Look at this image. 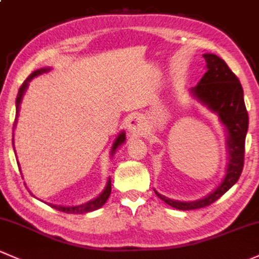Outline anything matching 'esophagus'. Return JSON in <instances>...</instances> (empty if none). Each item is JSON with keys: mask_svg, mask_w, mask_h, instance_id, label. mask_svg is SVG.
Instances as JSON below:
<instances>
[{"mask_svg": "<svg viewBox=\"0 0 259 259\" xmlns=\"http://www.w3.org/2000/svg\"><path fill=\"white\" fill-rule=\"evenodd\" d=\"M143 130V122L140 116H132L128 121V131L130 132H140Z\"/></svg>", "mask_w": 259, "mask_h": 259, "instance_id": "34e87169", "label": "esophagus"}]
</instances>
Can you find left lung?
Segmentation results:
<instances>
[{
	"label": "left lung",
	"instance_id": "1",
	"mask_svg": "<svg viewBox=\"0 0 259 259\" xmlns=\"http://www.w3.org/2000/svg\"><path fill=\"white\" fill-rule=\"evenodd\" d=\"M206 73L201 77L191 94L200 102L219 115L226 127L229 163L224 180L207 196L196 201L183 202L157 194L169 206L178 210H195L208 206L220 199L240 179L244 163V142L248 130V112L243 100V89L238 77L232 73L225 60L215 54H204Z\"/></svg>",
	"mask_w": 259,
	"mask_h": 259
}]
</instances>
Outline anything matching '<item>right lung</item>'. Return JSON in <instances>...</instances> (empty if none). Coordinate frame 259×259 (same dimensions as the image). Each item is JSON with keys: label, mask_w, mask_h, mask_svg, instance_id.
<instances>
[{"label": "right lung", "mask_w": 259, "mask_h": 259, "mask_svg": "<svg viewBox=\"0 0 259 259\" xmlns=\"http://www.w3.org/2000/svg\"><path fill=\"white\" fill-rule=\"evenodd\" d=\"M49 70H51V69H49V68H41V69H39V70L33 71V73L30 74L26 80H24V82H23V84H22L21 88H19L17 99H16V119H15V124H13V131H15V128H16V122H17L19 105H21V101H22V99H23L24 93H26L27 88H28V82L33 79V77L38 76V75L46 73V71H49ZM124 141H126V133L121 132L117 136V138H116V141L113 142L112 149H111V154H113V153L116 152V149H117L122 143H124ZM13 146H15V143H13ZM13 149H15V148H13ZM18 165H19V163H18ZM110 194H111V179H108V182H107L106 186H105L104 191H102V193L100 194V195L97 196V197H95V199H94V200H91V201L86 202V204L79 205V206H58V205H52V204H49V205H51L52 207H54L55 210L62 211V212H66V213H86V212H90V211H95V210H97V208L101 207L102 205H104L105 202L107 201V199H108V196H110Z\"/></svg>", "instance_id": "1"}]
</instances>
